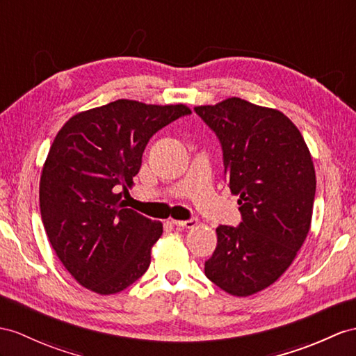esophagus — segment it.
<instances>
[{
    "mask_svg": "<svg viewBox=\"0 0 356 356\" xmlns=\"http://www.w3.org/2000/svg\"><path fill=\"white\" fill-rule=\"evenodd\" d=\"M172 223L175 225V227H179V228H195L197 225V220L196 219H188V220H172Z\"/></svg>",
    "mask_w": 356,
    "mask_h": 356,
    "instance_id": "34e87169",
    "label": "esophagus"
}]
</instances>
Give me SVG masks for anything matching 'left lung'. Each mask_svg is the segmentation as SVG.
Wrapping results in <instances>:
<instances>
[{"label":"left lung","instance_id":"left-lung-1","mask_svg":"<svg viewBox=\"0 0 356 356\" xmlns=\"http://www.w3.org/2000/svg\"><path fill=\"white\" fill-rule=\"evenodd\" d=\"M218 136L238 227L220 225L205 275L223 291L246 298L272 285L305 241L313 218L316 170L298 127L280 110L228 98L195 107Z\"/></svg>","mask_w":356,"mask_h":356}]
</instances>
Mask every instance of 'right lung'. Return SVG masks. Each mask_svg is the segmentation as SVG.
<instances>
[{"instance_id": "1", "label": "right lung", "mask_w": 356, "mask_h": 356, "mask_svg": "<svg viewBox=\"0 0 356 356\" xmlns=\"http://www.w3.org/2000/svg\"><path fill=\"white\" fill-rule=\"evenodd\" d=\"M190 113L184 104L118 99L76 113L57 133L40 175V214L58 259L83 287L115 294L148 270L163 225L125 208L122 196L149 138Z\"/></svg>"}]
</instances>
